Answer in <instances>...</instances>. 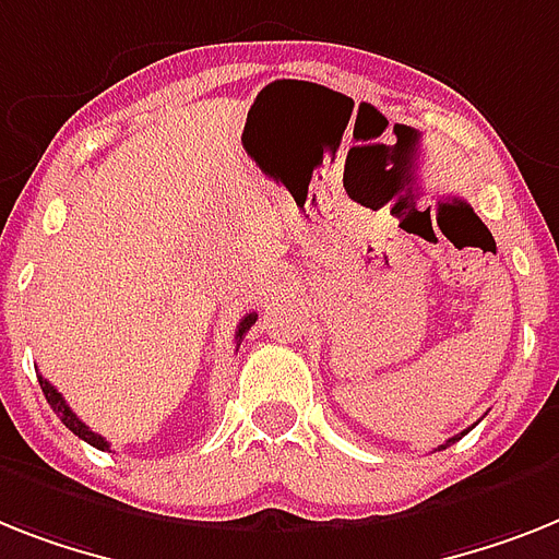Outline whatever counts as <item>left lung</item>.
Segmentation results:
<instances>
[{
    "label": "left lung",
    "mask_w": 559,
    "mask_h": 559,
    "mask_svg": "<svg viewBox=\"0 0 559 559\" xmlns=\"http://www.w3.org/2000/svg\"><path fill=\"white\" fill-rule=\"evenodd\" d=\"M463 437H465V431H463V435H456V437H451V440H449V442H445V445H440V449H449L451 442H456V440H463Z\"/></svg>",
    "instance_id": "1"
}]
</instances>
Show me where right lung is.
Masks as SVG:
<instances>
[{
    "label": "right lung",
    "instance_id": "right-lung-1",
    "mask_svg": "<svg viewBox=\"0 0 559 559\" xmlns=\"http://www.w3.org/2000/svg\"><path fill=\"white\" fill-rule=\"evenodd\" d=\"M253 322H257V313H246V317L239 320L237 334H234V340H237V343H242V336L248 334V329H251ZM39 385H41V394H45V400H48V405H50V408H53V414H57V417L62 419L64 426L71 428L73 435L80 437V440L91 442V445H94V449H99V451H108L110 449L108 440H105L103 435H94V431H91V428H87L85 423H82V419L76 417V414H73L71 408H68V403H64V396L59 394V391L53 389V385H50V382L45 380V377H39Z\"/></svg>",
    "mask_w": 559,
    "mask_h": 559
}]
</instances>
